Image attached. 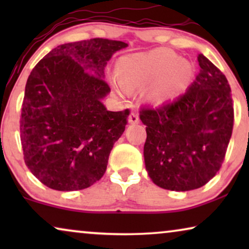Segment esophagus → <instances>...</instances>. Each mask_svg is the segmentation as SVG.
I'll use <instances>...</instances> for the list:
<instances>
[{"label": "esophagus", "instance_id": "obj_1", "mask_svg": "<svg viewBox=\"0 0 249 249\" xmlns=\"http://www.w3.org/2000/svg\"><path fill=\"white\" fill-rule=\"evenodd\" d=\"M128 121L130 122V124H139V117H138L137 112H131L130 115H129Z\"/></svg>", "mask_w": 249, "mask_h": 249}]
</instances>
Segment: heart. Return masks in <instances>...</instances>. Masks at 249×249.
Returning a JSON list of instances; mask_svg holds the SVG:
<instances>
[{
  "label": "heart",
  "mask_w": 249,
  "mask_h": 249,
  "mask_svg": "<svg viewBox=\"0 0 249 249\" xmlns=\"http://www.w3.org/2000/svg\"><path fill=\"white\" fill-rule=\"evenodd\" d=\"M194 67L188 60L178 59L171 51L158 49L125 56L121 62V80H113L119 95L128 89L154 82L148 96L155 103H164L185 91L192 83Z\"/></svg>",
  "instance_id": "obj_1"
}]
</instances>
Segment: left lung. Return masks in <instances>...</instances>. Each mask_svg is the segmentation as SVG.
Instances as JSON below:
<instances>
[{
  "instance_id": "left-lung-1",
  "label": "left lung",
  "mask_w": 249,
  "mask_h": 249,
  "mask_svg": "<svg viewBox=\"0 0 249 249\" xmlns=\"http://www.w3.org/2000/svg\"><path fill=\"white\" fill-rule=\"evenodd\" d=\"M200 67L185 94L156 107L141 108L146 125L144 159L152 181L176 192L200 188L222 165L233 128L230 85L198 54Z\"/></svg>"
}]
</instances>
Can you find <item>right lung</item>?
<instances>
[{
    "instance_id": "obj_1",
    "label": "right lung",
    "mask_w": 249,
    "mask_h": 249,
    "mask_svg": "<svg viewBox=\"0 0 249 249\" xmlns=\"http://www.w3.org/2000/svg\"><path fill=\"white\" fill-rule=\"evenodd\" d=\"M127 46L104 38L62 44L30 72L20 118L23 160L49 188H88L107 171L130 112L107 111L101 102L111 90L104 68Z\"/></svg>"
}]
</instances>
